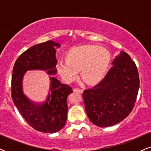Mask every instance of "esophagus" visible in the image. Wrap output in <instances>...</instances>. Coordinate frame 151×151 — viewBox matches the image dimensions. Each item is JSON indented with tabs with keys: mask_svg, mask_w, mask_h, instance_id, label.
Instances as JSON below:
<instances>
[{
	"mask_svg": "<svg viewBox=\"0 0 151 151\" xmlns=\"http://www.w3.org/2000/svg\"><path fill=\"white\" fill-rule=\"evenodd\" d=\"M73 91L74 92H77L79 93H81L83 92V90L81 89H79V88H73Z\"/></svg>",
	"mask_w": 151,
	"mask_h": 151,
	"instance_id": "obj_1",
	"label": "esophagus"
}]
</instances>
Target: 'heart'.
Returning <instances> with one entry per match:
<instances>
[{
  "instance_id": "obj_1",
  "label": "heart",
  "mask_w": 151,
  "mask_h": 151,
  "mask_svg": "<svg viewBox=\"0 0 151 151\" xmlns=\"http://www.w3.org/2000/svg\"><path fill=\"white\" fill-rule=\"evenodd\" d=\"M66 60L57 66L64 80L67 82L75 80L80 71L83 80L91 84L104 77L110 65L111 55L108 50L99 45H84L71 50Z\"/></svg>"
}]
</instances>
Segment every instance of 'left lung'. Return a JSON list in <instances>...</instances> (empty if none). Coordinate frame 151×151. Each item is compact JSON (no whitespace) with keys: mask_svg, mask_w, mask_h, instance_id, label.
Instances as JSON below:
<instances>
[{"mask_svg":"<svg viewBox=\"0 0 151 151\" xmlns=\"http://www.w3.org/2000/svg\"><path fill=\"white\" fill-rule=\"evenodd\" d=\"M112 64L104 79L82 94L89 120L99 127L114 126L127 117L139 89L138 69L127 53L121 52Z\"/></svg>","mask_w":151,"mask_h":151,"instance_id":"obj_1","label":"left lung"}]
</instances>
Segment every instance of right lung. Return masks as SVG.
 Masks as SVG:
<instances>
[{"instance_id":"add662e5","label":"right lung","mask_w":151,"mask_h":151,"mask_svg":"<svg viewBox=\"0 0 151 151\" xmlns=\"http://www.w3.org/2000/svg\"><path fill=\"white\" fill-rule=\"evenodd\" d=\"M60 44L49 40L31 47L17 59L11 79V96L15 106L26 122L34 129L47 133H56L64 127L67 121L68 95L72 89L61 84L58 79L50 77V92L44 103L35 104L24 95L22 81L26 71L43 70L49 74L57 73L56 50Z\"/></svg>"}]
</instances>
